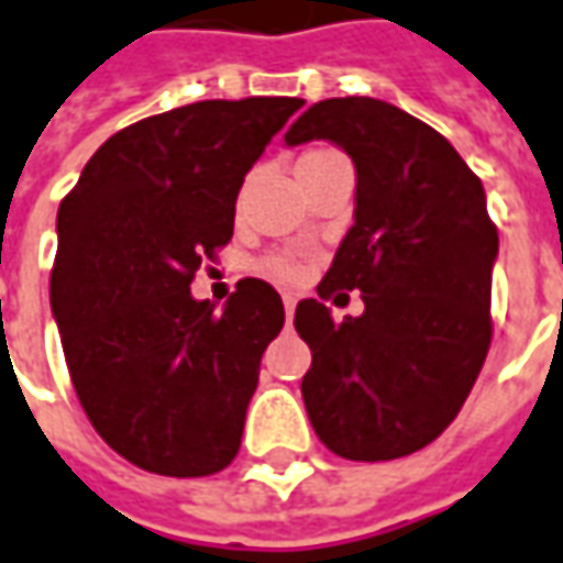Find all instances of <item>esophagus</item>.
I'll return each mask as SVG.
<instances>
[{
	"instance_id": "obj_1",
	"label": "esophagus",
	"mask_w": 563,
	"mask_h": 563,
	"mask_svg": "<svg viewBox=\"0 0 563 563\" xmlns=\"http://www.w3.org/2000/svg\"><path fill=\"white\" fill-rule=\"evenodd\" d=\"M283 308H286V318H292V311H296V296L292 292H283Z\"/></svg>"
}]
</instances>
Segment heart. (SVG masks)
<instances>
[{"instance_id":"1","label":"heart","mask_w":563,"mask_h":563,"mask_svg":"<svg viewBox=\"0 0 563 563\" xmlns=\"http://www.w3.org/2000/svg\"><path fill=\"white\" fill-rule=\"evenodd\" d=\"M327 155H340V152H333V148H314V152H305L301 155V162H314V158H327ZM258 271L267 274L271 280L277 283H292L301 277V262L296 255H289V252H271V255H264L262 262H258Z\"/></svg>"}]
</instances>
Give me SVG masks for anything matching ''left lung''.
Listing matches in <instances>:
<instances>
[{
  "label": "left lung",
  "instance_id": "obj_1",
  "mask_svg": "<svg viewBox=\"0 0 563 563\" xmlns=\"http://www.w3.org/2000/svg\"><path fill=\"white\" fill-rule=\"evenodd\" d=\"M308 140L352 155L358 192L320 299L296 308L311 349L301 398L333 455L405 457L455 420L479 377L493 342L498 230L455 146L401 108L323 99L286 133L289 146ZM340 288L362 289L361 319L329 318L322 301Z\"/></svg>",
  "mask_w": 563,
  "mask_h": 563
}]
</instances>
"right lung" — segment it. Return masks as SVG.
<instances>
[{
    "label": "right lung",
    "mask_w": 563,
    "mask_h": 563,
    "mask_svg": "<svg viewBox=\"0 0 563 563\" xmlns=\"http://www.w3.org/2000/svg\"><path fill=\"white\" fill-rule=\"evenodd\" d=\"M301 106L249 96L143 118L108 136L58 205L49 296L74 393L148 474L211 476L240 452L283 301L245 277L214 314L189 283L230 243L249 167Z\"/></svg>",
    "instance_id": "obj_1"
}]
</instances>
